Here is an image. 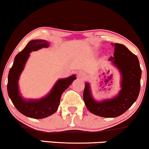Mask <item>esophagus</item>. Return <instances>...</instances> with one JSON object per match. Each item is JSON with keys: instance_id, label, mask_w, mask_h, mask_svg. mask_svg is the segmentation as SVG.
Returning <instances> with one entry per match:
<instances>
[{"instance_id": "obj_1", "label": "esophagus", "mask_w": 149, "mask_h": 149, "mask_svg": "<svg viewBox=\"0 0 149 149\" xmlns=\"http://www.w3.org/2000/svg\"><path fill=\"white\" fill-rule=\"evenodd\" d=\"M78 75H79V77L81 78V79H84V78H85L86 77V74L84 71H80Z\"/></svg>"}]
</instances>
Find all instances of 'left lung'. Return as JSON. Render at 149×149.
<instances>
[{
  "instance_id": "1",
  "label": "left lung",
  "mask_w": 149,
  "mask_h": 149,
  "mask_svg": "<svg viewBox=\"0 0 149 149\" xmlns=\"http://www.w3.org/2000/svg\"><path fill=\"white\" fill-rule=\"evenodd\" d=\"M115 46L113 57L109 61L119 71L121 77L120 90L113 98L96 101L91 86L85 83L83 98L87 109L93 114L103 118H116L126 112L137 99L140 91L141 70L137 56L120 43Z\"/></svg>"
}]
</instances>
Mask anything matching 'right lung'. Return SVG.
Wrapping results in <instances>:
<instances>
[{
    "mask_svg": "<svg viewBox=\"0 0 149 149\" xmlns=\"http://www.w3.org/2000/svg\"><path fill=\"white\" fill-rule=\"evenodd\" d=\"M50 43L46 40H31L25 48L15 58L14 63L8 74V93L17 111L25 116L34 119H42L53 115L58 111L63 93L70 86L76 75L58 79L50 92L38 99L24 98L19 92V79L24 70L29 53L43 48L49 47Z\"/></svg>",
    "mask_w": 149,
    "mask_h": 149,
    "instance_id": "obj_1",
    "label": "right lung"
}]
</instances>
